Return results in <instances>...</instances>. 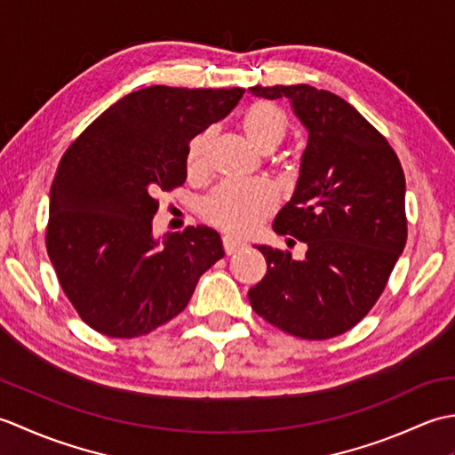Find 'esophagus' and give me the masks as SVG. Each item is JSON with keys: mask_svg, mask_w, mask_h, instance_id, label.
<instances>
[{"mask_svg": "<svg viewBox=\"0 0 455 455\" xmlns=\"http://www.w3.org/2000/svg\"><path fill=\"white\" fill-rule=\"evenodd\" d=\"M244 243H240V240L233 238V236H222V248H225V252L230 254H236L240 250H244Z\"/></svg>", "mask_w": 455, "mask_h": 455, "instance_id": "esophagus-1", "label": "esophagus"}]
</instances>
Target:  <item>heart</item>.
<instances>
[{"label": "heart", "instance_id": "heart-1", "mask_svg": "<svg viewBox=\"0 0 455 455\" xmlns=\"http://www.w3.org/2000/svg\"><path fill=\"white\" fill-rule=\"evenodd\" d=\"M243 127L258 150L272 152L285 137V115L274 103L258 101L244 113ZM215 129H207L191 140L188 154L189 176L197 178L207 168ZM275 207L274 191L266 183H222L203 203V215L211 225L230 235L244 236L262 222Z\"/></svg>", "mask_w": 455, "mask_h": 455}]
</instances>
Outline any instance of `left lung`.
<instances>
[{
  "mask_svg": "<svg viewBox=\"0 0 455 455\" xmlns=\"http://www.w3.org/2000/svg\"><path fill=\"white\" fill-rule=\"evenodd\" d=\"M250 92L287 98L308 132L295 193L274 220L307 244L305 258L258 246L267 272L250 305L287 334L326 340L371 311L407 244L404 173L387 139L338 95L307 84Z\"/></svg>",
  "mask_w": 455,
  "mask_h": 455,
  "instance_id": "obj_1",
  "label": "left lung"
}]
</instances>
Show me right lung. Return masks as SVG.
Listing matches in <instances>:
<instances>
[{"instance_id": "obj_1", "label": "right lung", "mask_w": 455, "mask_h": 455, "mask_svg": "<svg viewBox=\"0 0 455 455\" xmlns=\"http://www.w3.org/2000/svg\"><path fill=\"white\" fill-rule=\"evenodd\" d=\"M243 88L150 85L103 111L58 164L46 250L82 321L137 338L188 307L199 277L225 256L217 230L152 235L158 196L183 186L189 140L236 108Z\"/></svg>"}]
</instances>
